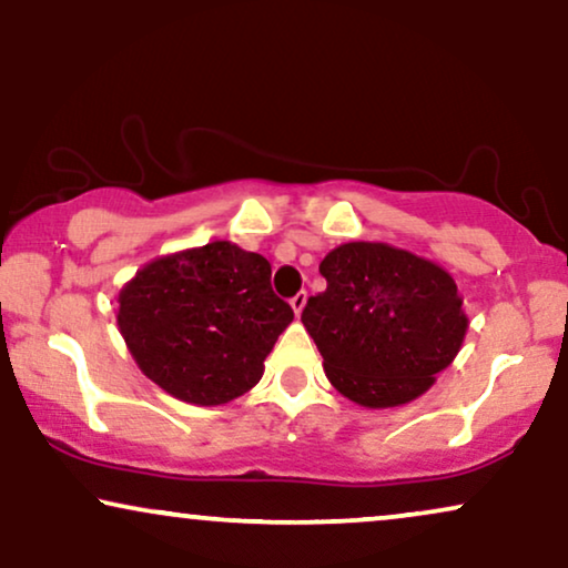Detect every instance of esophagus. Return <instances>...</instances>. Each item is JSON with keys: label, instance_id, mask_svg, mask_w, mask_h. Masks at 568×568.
I'll list each match as a JSON object with an SVG mask.
<instances>
[{"label": "esophagus", "instance_id": "1", "mask_svg": "<svg viewBox=\"0 0 568 568\" xmlns=\"http://www.w3.org/2000/svg\"><path fill=\"white\" fill-rule=\"evenodd\" d=\"M291 306H293V312H296V317H301V312H304V306H306V291L296 293V296L291 298Z\"/></svg>", "mask_w": 568, "mask_h": 568}]
</instances>
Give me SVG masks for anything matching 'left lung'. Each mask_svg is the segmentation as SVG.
Returning a JSON list of instances; mask_svg holds the SVG:
<instances>
[{
	"label": "left lung",
	"mask_w": 568,
	"mask_h": 568,
	"mask_svg": "<svg viewBox=\"0 0 568 568\" xmlns=\"http://www.w3.org/2000/svg\"><path fill=\"white\" fill-rule=\"evenodd\" d=\"M327 288L306 301L329 385L364 408L419 398L462 351L469 317L440 264L390 243L351 241L320 264Z\"/></svg>",
	"instance_id": "obj_1"
}]
</instances>
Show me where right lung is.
<instances>
[{
    "label": "right lung",
    "mask_w": 568,
    "mask_h": 568,
    "mask_svg": "<svg viewBox=\"0 0 568 568\" xmlns=\"http://www.w3.org/2000/svg\"><path fill=\"white\" fill-rule=\"evenodd\" d=\"M262 254L231 241L143 264L118 293V327L139 369L172 398L220 406L264 375V358L293 322Z\"/></svg>",
    "instance_id": "right-lung-1"
}]
</instances>
